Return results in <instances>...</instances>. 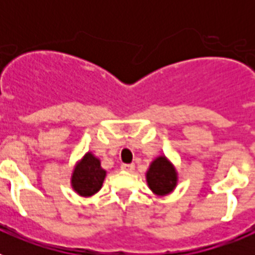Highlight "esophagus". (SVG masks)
<instances>
[{
	"label": "esophagus",
	"mask_w": 255,
	"mask_h": 255,
	"mask_svg": "<svg viewBox=\"0 0 255 255\" xmlns=\"http://www.w3.org/2000/svg\"><path fill=\"white\" fill-rule=\"evenodd\" d=\"M121 170L126 172H132L135 170V166L132 163H123L121 164Z\"/></svg>",
	"instance_id": "obj_1"
}]
</instances>
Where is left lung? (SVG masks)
<instances>
[{
  "label": "left lung",
  "instance_id": "obj_1",
  "mask_svg": "<svg viewBox=\"0 0 255 255\" xmlns=\"http://www.w3.org/2000/svg\"><path fill=\"white\" fill-rule=\"evenodd\" d=\"M145 179L150 190L158 197H164L177 185V171L166 155H158L149 164Z\"/></svg>",
  "mask_w": 255,
  "mask_h": 255
}]
</instances>
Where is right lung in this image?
Segmentation results:
<instances>
[{"instance_id":"right-lung-1","label":"right lung","mask_w":255,"mask_h":255,"mask_svg":"<svg viewBox=\"0 0 255 255\" xmlns=\"http://www.w3.org/2000/svg\"><path fill=\"white\" fill-rule=\"evenodd\" d=\"M106 173V170L101 166V159L92 152H87L74 167L71 186L80 197H92L102 188Z\"/></svg>"}]
</instances>
